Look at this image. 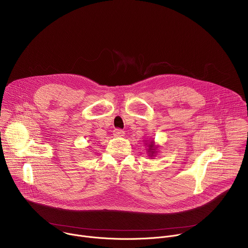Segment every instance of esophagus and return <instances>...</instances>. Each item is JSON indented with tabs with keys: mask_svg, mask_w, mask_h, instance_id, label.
<instances>
[{
	"mask_svg": "<svg viewBox=\"0 0 248 248\" xmlns=\"http://www.w3.org/2000/svg\"><path fill=\"white\" fill-rule=\"evenodd\" d=\"M124 131L121 128H115L114 129V135L115 136H124Z\"/></svg>",
	"mask_w": 248,
	"mask_h": 248,
	"instance_id": "esophagus-1",
	"label": "esophagus"
}]
</instances>
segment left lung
Returning a JSON list of instances; mask_svg holds the SVG:
<instances>
[{
	"label": "left lung",
	"instance_id": "left-lung-1",
	"mask_svg": "<svg viewBox=\"0 0 248 248\" xmlns=\"http://www.w3.org/2000/svg\"><path fill=\"white\" fill-rule=\"evenodd\" d=\"M149 153L151 154V157L153 156V154L155 153V148H154V144H153V142H151V144H149Z\"/></svg>",
	"mask_w": 248,
	"mask_h": 248
}]
</instances>
